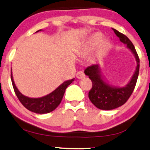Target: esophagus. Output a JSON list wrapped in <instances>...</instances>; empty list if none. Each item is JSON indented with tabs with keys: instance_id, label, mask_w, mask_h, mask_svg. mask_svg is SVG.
Wrapping results in <instances>:
<instances>
[{
	"instance_id": "34e87169",
	"label": "esophagus",
	"mask_w": 150,
	"mask_h": 150,
	"mask_svg": "<svg viewBox=\"0 0 150 150\" xmlns=\"http://www.w3.org/2000/svg\"><path fill=\"white\" fill-rule=\"evenodd\" d=\"M85 76H86V75H85V74L83 73V71H79L78 72H77V74H76V76L77 79H82L84 78Z\"/></svg>"
}]
</instances>
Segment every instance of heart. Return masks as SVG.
<instances>
[{
    "instance_id": "1",
    "label": "heart",
    "mask_w": 150,
    "mask_h": 150,
    "mask_svg": "<svg viewBox=\"0 0 150 150\" xmlns=\"http://www.w3.org/2000/svg\"><path fill=\"white\" fill-rule=\"evenodd\" d=\"M101 38H102V35L100 33H97L92 35L91 38L88 40L86 45H85V51L86 53H89L92 51L99 43V42L101 40ZM99 44L95 55L96 58H99V57L102 56L106 51L109 45L108 42L106 40H103Z\"/></svg>"
}]
</instances>
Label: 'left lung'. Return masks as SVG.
I'll use <instances>...</instances> for the list:
<instances>
[{
	"mask_svg": "<svg viewBox=\"0 0 150 150\" xmlns=\"http://www.w3.org/2000/svg\"><path fill=\"white\" fill-rule=\"evenodd\" d=\"M115 34L120 39V41L127 44L136 57L137 67L132 80L123 88L111 87L104 82L101 78L99 66L92 64L85 69V74L89 76L92 81V86L88 93L90 100L97 108L101 110H112L122 106L127 102L136 87L139 74L140 59L134 44L126 35L112 28Z\"/></svg>",
	"mask_w": 150,
	"mask_h": 150,
	"instance_id": "8db88e82",
	"label": "left lung"
}]
</instances>
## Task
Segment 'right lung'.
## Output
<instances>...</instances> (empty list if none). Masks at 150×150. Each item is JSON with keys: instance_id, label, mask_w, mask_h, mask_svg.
Masks as SVG:
<instances>
[{"instance_id": "obj_1", "label": "right lung", "mask_w": 150, "mask_h": 150, "mask_svg": "<svg viewBox=\"0 0 150 150\" xmlns=\"http://www.w3.org/2000/svg\"><path fill=\"white\" fill-rule=\"evenodd\" d=\"M11 80H12L14 92L22 105L30 111L35 112V113L44 114L53 111L59 106L63 97L66 88L73 82L74 78L65 81L49 95L41 98H29L22 95L14 84L12 71H11Z\"/></svg>"}]
</instances>
